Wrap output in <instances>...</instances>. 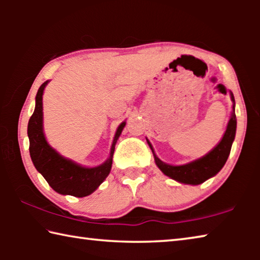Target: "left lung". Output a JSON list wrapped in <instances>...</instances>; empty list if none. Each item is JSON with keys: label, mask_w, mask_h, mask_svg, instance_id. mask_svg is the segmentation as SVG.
<instances>
[{"label": "left lung", "mask_w": 260, "mask_h": 260, "mask_svg": "<svg viewBox=\"0 0 260 260\" xmlns=\"http://www.w3.org/2000/svg\"><path fill=\"white\" fill-rule=\"evenodd\" d=\"M231 99L233 101V111L231 119L228 121L225 134L220 142L215 146L212 150L205 156L199 159L188 162L184 165H170L161 161L159 158L153 152L150 142L148 141L149 147L151 148L153 157H155L156 165L158 166L162 173L167 177L172 178L175 181H179L186 184H200L203 183L206 180L214 177L220 170L222 169L227 158L231 153L233 141L235 139L236 133V116H235V100L234 95L231 93Z\"/></svg>", "instance_id": "obj_1"}]
</instances>
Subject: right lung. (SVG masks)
Segmentation results:
<instances>
[{"label":"right lung","mask_w":260,"mask_h":260,"mask_svg":"<svg viewBox=\"0 0 260 260\" xmlns=\"http://www.w3.org/2000/svg\"><path fill=\"white\" fill-rule=\"evenodd\" d=\"M49 81L43 82L35 98V109L29 118L27 135L29 139V155L39 172L47 180L49 186L61 195L85 197L94 192L108 177L112 166L114 146L119 138L126 121L118 126L114 135L110 156L103 164L95 167H83L71 159L60 156L48 144L43 133L42 95Z\"/></svg>","instance_id":"right-lung-1"}]
</instances>
